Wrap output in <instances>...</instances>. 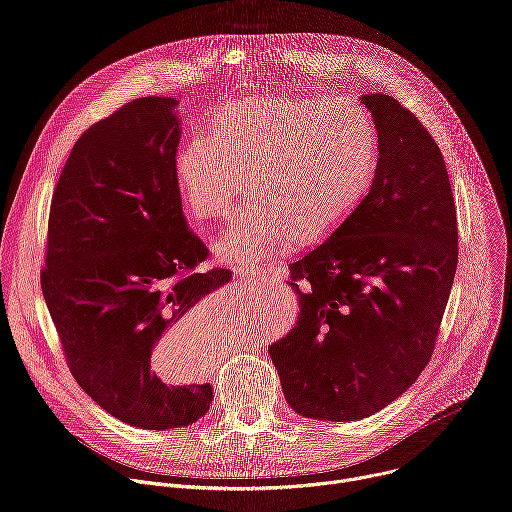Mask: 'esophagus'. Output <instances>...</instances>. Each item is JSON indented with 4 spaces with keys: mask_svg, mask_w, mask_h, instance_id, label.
<instances>
[{
    "mask_svg": "<svg viewBox=\"0 0 512 512\" xmlns=\"http://www.w3.org/2000/svg\"><path fill=\"white\" fill-rule=\"evenodd\" d=\"M235 273H237V277H239L241 281H245V279H251V277H257V275H259V271H255V269H247V267H235Z\"/></svg>",
    "mask_w": 512,
    "mask_h": 512,
    "instance_id": "obj_1",
    "label": "esophagus"
}]
</instances>
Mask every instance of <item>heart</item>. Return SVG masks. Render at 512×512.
Wrapping results in <instances>:
<instances>
[{
  "label": "heart",
  "mask_w": 512,
  "mask_h": 512,
  "mask_svg": "<svg viewBox=\"0 0 512 512\" xmlns=\"http://www.w3.org/2000/svg\"><path fill=\"white\" fill-rule=\"evenodd\" d=\"M377 127L350 99L247 97L218 109L210 135L174 156V180L196 221H223L245 188L247 202L212 245L223 261L255 269L298 241L338 229L367 194Z\"/></svg>",
  "instance_id": "b5f03b06"
}]
</instances>
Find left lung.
Here are the masks:
<instances>
[{
    "label": "left lung",
    "mask_w": 512,
    "mask_h": 512,
    "mask_svg": "<svg viewBox=\"0 0 512 512\" xmlns=\"http://www.w3.org/2000/svg\"><path fill=\"white\" fill-rule=\"evenodd\" d=\"M360 101L379 137L373 184L322 245L289 265L300 318L269 346L285 401L322 421L375 415L417 381L458 267L440 148L397 99Z\"/></svg>",
    "instance_id": "8db88e82"
}]
</instances>
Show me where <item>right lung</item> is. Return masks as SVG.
<instances>
[{
  "instance_id": "1",
  "label": "right lung",
  "mask_w": 512,
  "mask_h": 512,
  "mask_svg": "<svg viewBox=\"0 0 512 512\" xmlns=\"http://www.w3.org/2000/svg\"><path fill=\"white\" fill-rule=\"evenodd\" d=\"M176 105L135 99L77 139L52 194L40 273L72 377L139 429L190 425L208 411V383L168 385L154 358L186 348L190 310L231 279L200 269L208 249L182 214Z\"/></svg>"
}]
</instances>
